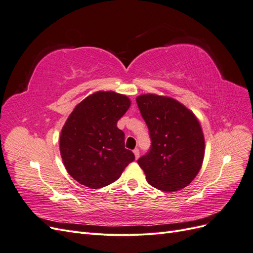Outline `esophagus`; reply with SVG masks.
I'll list each match as a JSON object with an SVG mask.
<instances>
[{
  "mask_svg": "<svg viewBox=\"0 0 253 253\" xmlns=\"http://www.w3.org/2000/svg\"><path fill=\"white\" fill-rule=\"evenodd\" d=\"M133 152H134L135 158H136V159H138V158H139V155H140V152H139V150L136 148V149H134V151H133Z\"/></svg>",
  "mask_w": 253,
  "mask_h": 253,
  "instance_id": "esophagus-1",
  "label": "esophagus"
}]
</instances>
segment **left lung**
I'll return each instance as SVG.
<instances>
[{"mask_svg":"<svg viewBox=\"0 0 253 253\" xmlns=\"http://www.w3.org/2000/svg\"><path fill=\"white\" fill-rule=\"evenodd\" d=\"M137 105L148 126L151 148L138 165L152 187L164 192L186 188L200 172L205 139L200 121L175 99L140 95Z\"/></svg>","mask_w":253,"mask_h":253,"instance_id":"left-lung-1","label":"left lung"}]
</instances>
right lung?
I'll list each match as a JSON object with an SVG mask.
<instances>
[{"label": "right lung", "instance_id": "obj_1", "mask_svg": "<svg viewBox=\"0 0 253 253\" xmlns=\"http://www.w3.org/2000/svg\"><path fill=\"white\" fill-rule=\"evenodd\" d=\"M129 105L126 96L101 90L86 97L68 116L60 153L66 171L81 185L108 186L134 162V153L125 148V133L117 127Z\"/></svg>", "mask_w": 253, "mask_h": 253}]
</instances>
